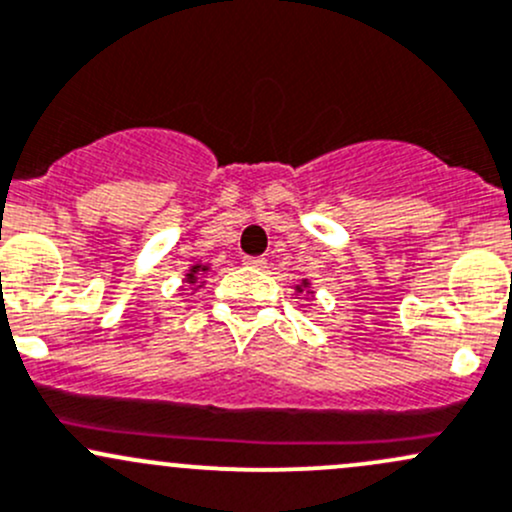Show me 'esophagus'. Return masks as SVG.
<instances>
[{
  "label": "esophagus",
  "instance_id": "esophagus-1",
  "mask_svg": "<svg viewBox=\"0 0 512 512\" xmlns=\"http://www.w3.org/2000/svg\"><path fill=\"white\" fill-rule=\"evenodd\" d=\"M242 265L252 267V270H265L267 260L265 257H242Z\"/></svg>",
  "mask_w": 512,
  "mask_h": 512
}]
</instances>
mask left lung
<instances>
[{"label": "left lung", "mask_w": 512, "mask_h": 512, "mask_svg": "<svg viewBox=\"0 0 512 512\" xmlns=\"http://www.w3.org/2000/svg\"><path fill=\"white\" fill-rule=\"evenodd\" d=\"M304 287H309V282H301L297 287V292H304Z\"/></svg>", "instance_id": "1"}]
</instances>
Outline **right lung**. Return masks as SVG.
I'll list each match as a JSON object with an SVG mask.
<instances>
[{
  "mask_svg": "<svg viewBox=\"0 0 512 512\" xmlns=\"http://www.w3.org/2000/svg\"><path fill=\"white\" fill-rule=\"evenodd\" d=\"M198 272H208V267H203V265H193L191 270H188V274H186V282L188 284H193L198 279Z\"/></svg>",
  "mask_w": 512,
  "mask_h": 512,
  "instance_id": "add662e5",
  "label": "right lung"
}]
</instances>
